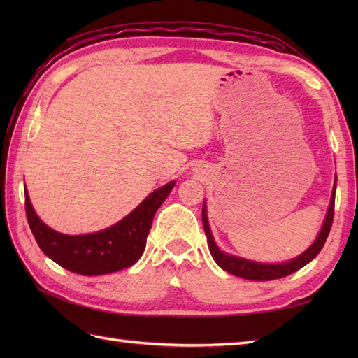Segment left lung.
I'll use <instances>...</instances> for the list:
<instances>
[{"label":"left lung","instance_id":"8db88e82","mask_svg":"<svg viewBox=\"0 0 358 358\" xmlns=\"http://www.w3.org/2000/svg\"><path fill=\"white\" fill-rule=\"evenodd\" d=\"M336 187H337V177H336V183H334L328 212H326L323 226H322L320 232H318L315 241L305 250V252H301L299 257H295V258H292V260L283 262V263H260V262L248 260V258H243V257L227 254V252H224V250L220 249L214 240V235H212V231H210V226L208 222V209H206L208 206H206V201H204L203 210H201V218H203V227H204V232H206L208 246H209L212 258H214L215 263L222 269L232 273V275H237V277H241L245 280L268 281V280H277V278H283L286 275H291V273L301 269L303 266H306L309 262H313L314 258L318 255V252L322 250V248L324 246L326 238H328L329 231H331L332 220H334Z\"/></svg>","mask_w":358,"mask_h":358}]
</instances>
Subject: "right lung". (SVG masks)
<instances>
[{"mask_svg": "<svg viewBox=\"0 0 358 358\" xmlns=\"http://www.w3.org/2000/svg\"><path fill=\"white\" fill-rule=\"evenodd\" d=\"M173 186L175 181H171L158 187L118 223L92 234L67 235L53 231L36 215L24 186L26 215L38 246L50 260L80 275H104L140 260L152 220Z\"/></svg>", "mask_w": 358, "mask_h": 358, "instance_id": "1", "label": "right lung"}]
</instances>
